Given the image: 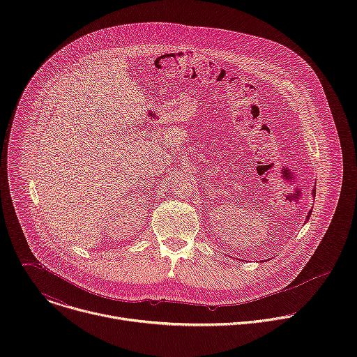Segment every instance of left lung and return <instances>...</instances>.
Returning <instances> with one entry per match:
<instances>
[{
	"label": "left lung",
	"mask_w": 357,
	"mask_h": 357,
	"mask_svg": "<svg viewBox=\"0 0 357 357\" xmlns=\"http://www.w3.org/2000/svg\"><path fill=\"white\" fill-rule=\"evenodd\" d=\"M312 195L315 196V188H314V192H312ZM310 218H311V212H310V213H308V216H307V222H308V219H310Z\"/></svg>",
	"instance_id": "8db88e82"
}]
</instances>
